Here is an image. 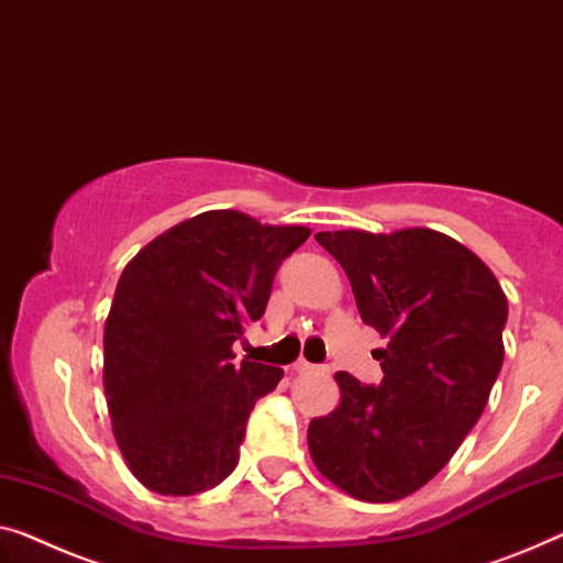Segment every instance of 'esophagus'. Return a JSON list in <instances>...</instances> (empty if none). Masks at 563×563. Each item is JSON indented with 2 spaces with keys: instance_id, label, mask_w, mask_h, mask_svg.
<instances>
[{
  "instance_id": "obj_1",
  "label": "esophagus",
  "mask_w": 563,
  "mask_h": 563,
  "mask_svg": "<svg viewBox=\"0 0 563 563\" xmlns=\"http://www.w3.org/2000/svg\"><path fill=\"white\" fill-rule=\"evenodd\" d=\"M292 372H298V374L321 372V374H325V372H329V368H321V366H316V364H308V362H298V364H292Z\"/></svg>"
}]
</instances>
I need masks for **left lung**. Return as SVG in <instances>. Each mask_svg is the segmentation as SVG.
<instances>
[{
	"label": "left lung",
	"instance_id": "8db88e82",
	"mask_svg": "<svg viewBox=\"0 0 563 563\" xmlns=\"http://www.w3.org/2000/svg\"><path fill=\"white\" fill-rule=\"evenodd\" d=\"M346 271L362 321L387 335L384 379L335 374L341 401L308 424L316 467L343 493L391 503L450 463L503 366L508 300L496 275L448 234L318 232Z\"/></svg>",
	"mask_w": 563,
	"mask_h": 563
}]
</instances>
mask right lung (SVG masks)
<instances>
[{
  "instance_id": "1",
  "label": "right lung",
  "mask_w": 563,
  "mask_h": 563,
  "mask_svg": "<svg viewBox=\"0 0 563 563\" xmlns=\"http://www.w3.org/2000/svg\"><path fill=\"white\" fill-rule=\"evenodd\" d=\"M310 230L217 209L179 222L125 265L103 333V387L131 473L162 496L220 485L255 401L283 368L232 364L280 263Z\"/></svg>"
}]
</instances>
